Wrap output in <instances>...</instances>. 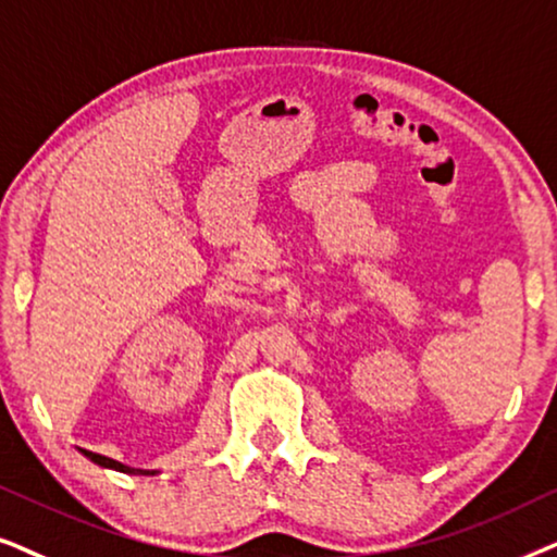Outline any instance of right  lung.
I'll return each instance as SVG.
<instances>
[{
  "mask_svg": "<svg viewBox=\"0 0 557 557\" xmlns=\"http://www.w3.org/2000/svg\"><path fill=\"white\" fill-rule=\"evenodd\" d=\"M84 454L91 458L94 463H99V466H107V469H116V471H132V469H127V466L124 463H119V461H114V458H107V456H99V454H91V450H84Z\"/></svg>",
  "mask_w": 557,
  "mask_h": 557,
  "instance_id": "obj_1",
  "label": "right lung"
}]
</instances>
